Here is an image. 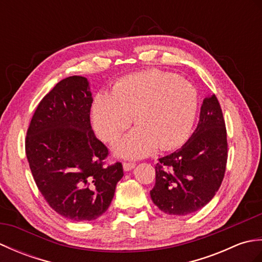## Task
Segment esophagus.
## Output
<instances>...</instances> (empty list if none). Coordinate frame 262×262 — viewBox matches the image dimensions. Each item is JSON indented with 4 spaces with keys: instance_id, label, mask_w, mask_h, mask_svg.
I'll return each mask as SVG.
<instances>
[{
    "instance_id": "1",
    "label": "esophagus",
    "mask_w": 262,
    "mask_h": 262,
    "mask_svg": "<svg viewBox=\"0 0 262 262\" xmlns=\"http://www.w3.org/2000/svg\"><path fill=\"white\" fill-rule=\"evenodd\" d=\"M122 168H124L125 171H130L135 168V163H132V162H125L122 163Z\"/></svg>"
}]
</instances>
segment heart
Masks as SVG:
<instances>
[{
	"instance_id": "heart-1",
	"label": "heart",
	"mask_w": 262,
	"mask_h": 262,
	"mask_svg": "<svg viewBox=\"0 0 262 262\" xmlns=\"http://www.w3.org/2000/svg\"><path fill=\"white\" fill-rule=\"evenodd\" d=\"M197 91L190 82L171 73L147 71L122 77L113 93L93 99V129L113 142L133 121L137 127L117 141L113 149L125 159H141L155 149H171L187 140L197 111Z\"/></svg>"
}]
</instances>
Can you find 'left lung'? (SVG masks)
<instances>
[{"mask_svg":"<svg viewBox=\"0 0 262 262\" xmlns=\"http://www.w3.org/2000/svg\"><path fill=\"white\" fill-rule=\"evenodd\" d=\"M159 161L155 186L149 193L165 214H191L213 199L223 181L227 161L225 122L214 94L203 101L191 137Z\"/></svg>","mask_w":262,"mask_h":262,"instance_id":"8db88e82","label":"left lung"}]
</instances>
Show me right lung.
<instances>
[{
	"instance_id": "right-lung-1",
	"label": "right lung",
	"mask_w": 262,
	"mask_h": 262,
	"mask_svg": "<svg viewBox=\"0 0 262 262\" xmlns=\"http://www.w3.org/2000/svg\"><path fill=\"white\" fill-rule=\"evenodd\" d=\"M90 83L70 76L46 94L27 132L26 154L49 206L75 222L97 220L124 176L121 163L103 166L108 149L92 132Z\"/></svg>"
}]
</instances>
